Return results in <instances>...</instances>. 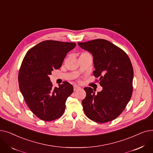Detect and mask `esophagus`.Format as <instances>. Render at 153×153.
Listing matches in <instances>:
<instances>
[{"label": "esophagus", "instance_id": "esophagus-1", "mask_svg": "<svg viewBox=\"0 0 153 153\" xmlns=\"http://www.w3.org/2000/svg\"><path fill=\"white\" fill-rule=\"evenodd\" d=\"M73 87H74V91H77V90L81 89V87H80L78 86V85H74Z\"/></svg>", "mask_w": 153, "mask_h": 153}]
</instances>
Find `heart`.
Segmentation results:
<instances>
[{
    "instance_id": "1",
    "label": "heart",
    "mask_w": 153,
    "mask_h": 153,
    "mask_svg": "<svg viewBox=\"0 0 153 153\" xmlns=\"http://www.w3.org/2000/svg\"><path fill=\"white\" fill-rule=\"evenodd\" d=\"M92 56L89 52L84 51L81 54V56Z\"/></svg>"
}]
</instances>
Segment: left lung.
<instances>
[{
    "label": "left lung",
    "instance_id": "left-lung-1",
    "mask_svg": "<svg viewBox=\"0 0 153 153\" xmlns=\"http://www.w3.org/2000/svg\"><path fill=\"white\" fill-rule=\"evenodd\" d=\"M93 56L101 92L95 94L85 87L86 97L82 103L85 115L93 121L103 123L117 118L125 110L133 92V69L127 54L121 48L103 39L78 43Z\"/></svg>",
    "mask_w": 153,
    "mask_h": 153
}]
</instances>
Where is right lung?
Listing matches in <instances>:
<instances>
[{
    "label": "right lung",
    "mask_w": 153,
    "mask_h": 153,
    "mask_svg": "<svg viewBox=\"0 0 153 153\" xmlns=\"http://www.w3.org/2000/svg\"><path fill=\"white\" fill-rule=\"evenodd\" d=\"M75 43L46 40L28 51L19 72L20 92L30 110L39 119L50 122L64 114L73 86L64 81L53 87L50 75L61 68Z\"/></svg>",
    "instance_id": "1"
}]
</instances>
